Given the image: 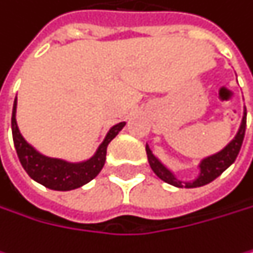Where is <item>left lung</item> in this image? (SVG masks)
<instances>
[{
    "label": "left lung",
    "mask_w": 253,
    "mask_h": 253,
    "mask_svg": "<svg viewBox=\"0 0 253 253\" xmlns=\"http://www.w3.org/2000/svg\"><path fill=\"white\" fill-rule=\"evenodd\" d=\"M245 132H246V108H245V112H243V118H242V124H240V129L237 132V135L234 136V139L225 147L222 148L220 151H217L216 154H211L206 159L201 160V164L198 165L200 168V174L198 177L192 181H181L175 177V174L168 169L162 162L151 153L150 147L145 145V151H147V157H148V164L153 169V172L160 178L164 180L165 183L168 184H172L175 187H186V189H190V187H201V186H206L209 183H211L213 180H216L226 168H229L234 160L237 159L239 156V151L242 148V144H243V138H245Z\"/></svg>",
    "instance_id": "1"
}]
</instances>
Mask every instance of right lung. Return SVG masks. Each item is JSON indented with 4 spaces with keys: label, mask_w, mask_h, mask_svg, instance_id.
I'll return each instance as SVG.
<instances>
[{
    "label": "right lung",
    "mask_w": 253,
    "mask_h": 253,
    "mask_svg": "<svg viewBox=\"0 0 253 253\" xmlns=\"http://www.w3.org/2000/svg\"><path fill=\"white\" fill-rule=\"evenodd\" d=\"M16 106L17 103L14 99L13 112H11V133H13V142H14L17 157H19L21 165L24 167L27 174L34 181L52 190H73L86 184L88 181H91L102 171L105 165L106 148L109 142L126 126L124 121L112 126L93 157L73 164V162H67L63 159L47 157L39 153L33 145H30L21 135L19 127H17Z\"/></svg>",
    "instance_id": "1"
}]
</instances>
